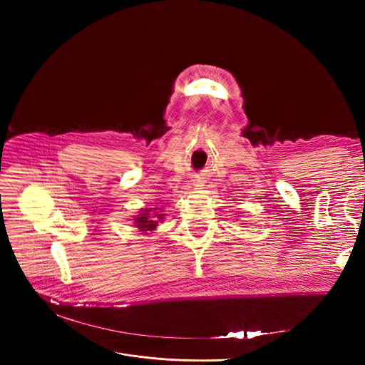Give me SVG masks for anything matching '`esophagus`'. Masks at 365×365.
Segmentation results:
<instances>
[{
	"mask_svg": "<svg viewBox=\"0 0 365 365\" xmlns=\"http://www.w3.org/2000/svg\"><path fill=\"white\" fill-rule=\"evenodd\" d=\"M196 184H201V182H196Z\"/></svg>",
	"mask_w": 365,
	"mask_h": 365,
	"instance_id": "34e87169",
	"label": "esophagus"
}]
</instances>
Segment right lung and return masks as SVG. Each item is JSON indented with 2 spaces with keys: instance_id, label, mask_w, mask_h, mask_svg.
Returning <instances> with one entry per match:
<instances>
[{
  "instance_id": "1",
  "label": "right lung",
  "mask_w": 365,
  "mask_h": 365,
  "mask_svg": "<svg viewBox=\"0 0 365 365\" xmlns=\"http://www.w3.org/2000/svg\"><path fill=\"white\" fill-rule=\"evenodd\" d=\"M149 212H150V210H143V213L138 217L134 219L135 220V225H137V228H140V231H152V230H155L157 225H158V219H163L161 217L163 215L155 213V216H149L150 215Z\"/></svg>"
}]
</instances>
